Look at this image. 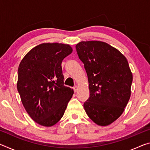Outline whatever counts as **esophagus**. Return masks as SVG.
Here are the masks:
<instances>
[{"label":"esophagus","instance_id":"obj_1","mask_svg":"<svg viewBox=\"0 0 150 150\" xmlns=\"http://www.w3.org/2000/svg\"><path fill=\"white\" fill-rule=\"evenodd\" d=\"M73 90H74L75 92H77V90H78V87L77 85H75L74 87H73Z\"/></svg>","mask_w":150,"mask_h":150}]
</instances>
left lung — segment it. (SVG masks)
<instances>
[{"label": "left lung", "mask_w": 150, "mask_h": 150, "mask_svg": "<svg viewBox=\"0 0 150 150\" xmlns=\"http://www.w3.org/2000/svg\"><path fill=\"white\" fill-rule=\"evenodd\" d=\"M75 47L88 77L86 113L98 125L108 126L120 117L130 98L133 77L128 61L103 42H81Z\"/></svg>", "instance_id": "8db88e82"}]
</instances>
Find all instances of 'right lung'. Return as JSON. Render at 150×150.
Listing matches in <instances>:
<instances>
[{
  "label": "right lung",
  "mask_w": 150,
  "mask_h": 150,
  "mask_svg": "<svg viewBox=\"0 0 150 150\" xmlns=\"http://www.w3.org/2000/svg\"><path fill=\"white\" fill-rule=\"evenodd\" d=\"M72 52L68 44L44 43L32 48L20 63L17 89L28 114L40 125L57 123L73 95L63 84L62 67L63 59Z\"/></svg>",
  "instance_id": "obj_1"
}]
</instances>
